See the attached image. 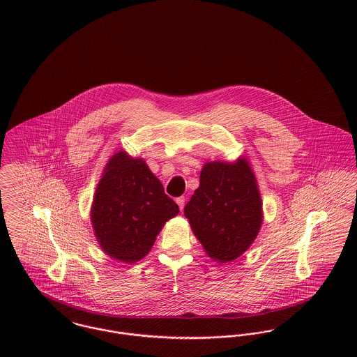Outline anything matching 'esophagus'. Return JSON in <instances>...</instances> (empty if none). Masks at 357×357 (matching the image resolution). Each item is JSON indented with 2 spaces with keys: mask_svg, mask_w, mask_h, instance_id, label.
I'll return each mask as SVG.
<instances>
[{
  "mask_svg": "<svg viewBox=\"0 0 357 357\" xmlns=\"http://www.w3.org/2000/svg\"><path fill=\"white\" fill-rule=\"evenodd\" d=\"M185 197H179V198H176V204L179 206V208H181V211L183 210V207H185Z\"/></svg>",
  "mask_w": 357,
  "mask_h": 357,
  "instance_id": "34e87169",
  "label": "esophagus"
}]
</instances>
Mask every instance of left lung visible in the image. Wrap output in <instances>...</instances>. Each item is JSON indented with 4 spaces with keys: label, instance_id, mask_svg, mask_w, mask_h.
Listing matches in <instances>:
<instances>
[{
    "label": "left lung",
    "instance_id": "obj_1",
    "mask_svg": "<svg viewBox=\"0 0 357 357\" xmlns=\"http://www.w3.org/2000/svg\"><path fill=\"white\" fill-rule=\"evenodd\" d=\"M185 215L213 259L230 262L248 250L262 223V202L249 163H206Z\"/></svg>",
    "mask_w": 357,
    "mask_h": 357
}]
</instances>
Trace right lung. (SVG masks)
I'll list each match as a JSON object with an SVG mask.
<instances>
[{
    "mask_svg": "<svg viewBox=\"0 0 357 357\" xmlns=\"http://www.w3.org/2000/svg\"><path fill=\"white\" fill-rule=\"evenodd\" d=\"M178 213L144 160L120 151L104 170L91 218L102 250L131 264L151 250L163 225Z\"/></svg>",
    "mask_w": 357,
    "mask_h": 357,
    "instance_id": "1",
    "label": "right lung"
}]
</instances>
